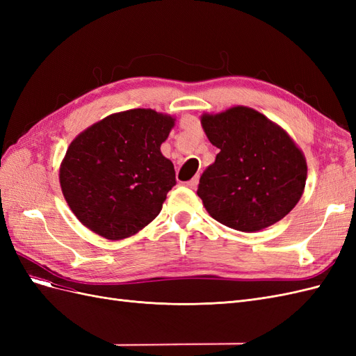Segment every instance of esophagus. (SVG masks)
Returning a JSON list of instances; mask_svg holds the SVG:
<instances>
[{
    "instance_id": "esophagus-1",
    "label": "esophagus",
    "mask_w": 356,
    "mask_h": 356,
    "mask_svg": "<svg viewBox=\"0 0 356 356\" xmlns=\"http://www.w3.org/2000/svg\"><path fill=\"white\" fill-rule=\"evenodd\" d=\"M197 184H199V178H197V177L191 178L190 181H187V182H186V186H187L188 188H193V190H195V188L197 187Z\"/></svg>"
}]
</instances>
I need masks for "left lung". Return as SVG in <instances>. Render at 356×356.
Returning a JSON list of instances; mask_svg holds the SVG:
<instances>
[{
  "mask_svg": "<svg viewBox=\"0 0 356 356\" xmlns=\"http://www.w3.org/2000/svg\"><path fill=\"white\" fill-rule=\"evenodd\" d=\"M202 126L220 148L197 187L211 217L241 232L282 220L303 195L307 177L305 156L293 139L248 106L203 114Z\"/></svg>",
  "mask_w": 356,
  "mask_h": 356,
  "instance_id": "1",
  "label": "left lung"
}]
</instances>
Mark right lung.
Masks as SVG:
<instances>
[{"label": "right lung", "instance_id": "1", "mask_svg": "<svg viewBox=\"0 0 356 356\" xmlns=\"http://www.w3.org/2000/svg\"><path fill=\"white\" fill-rule=\"evenodd\" d=\"M174 118L153 110L111 114L74 139L59 181L63 197L86 227L118 241L152 222L177 184L160 152Z\"/></svg>", "mask_w": 356, "mask_h": 356}]
</instances>
